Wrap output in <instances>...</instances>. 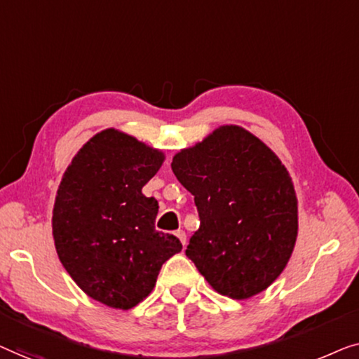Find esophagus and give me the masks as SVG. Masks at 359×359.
Segmentation results:
<instances>
[{"label": "esophagus", "instance_id": "esophagus-1", "mask_svg": "<svg viewBox=\"0 0 359 359\" xmlns=\"http://www.w3.org/2000/svg\"><path fill=\"white\" fill-rule=\"evenodd\" d=\"M175 236H177L179 237V241L182 242V245H184L185 247V244H187V234H185V231H177V232H175Z\"/></svg>", "mask_w": 359, "mask_h": 359}]
</instances>
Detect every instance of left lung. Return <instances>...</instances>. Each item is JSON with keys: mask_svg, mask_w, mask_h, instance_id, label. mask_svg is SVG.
<instances>
[{"mask_svg": "<svg viewBox=\"0 0 359 359\" xmlns=\"http://www.w3.org/2000/svg\"><path fill=\"white\" fill-rule=\"evenodd\" d=\"M200 228L185 254L219 294L249 299L273 283L297 237V198L285 165L255 135L223 125L174 156Z\"/></svg>", "mask_w": 359, "mask_h": 359, "instance_id": "8db88e82", "label": "left lung"}]
</instances>
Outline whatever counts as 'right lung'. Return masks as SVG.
I'll return each mask as SVG.
<instances>
[{"label": "right lung", "instance_id": "right-lung-1", "mask_svg": "<svg viewBox=\"0 0 359 359\" xmlns=\"http://www.w3.org/2000/svg\"><path fill=\"white\" fill-rule=\"evenodd\" d=\"M164 153L107 128L74 156L60 182L52 229L58 259L93 299L131 309L153 291L165 260L182 244L156 231L158 200L141 189Z\"/></svg>", "mask_w": 359, "mask_h": 359}]
</instances>
